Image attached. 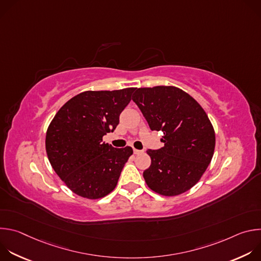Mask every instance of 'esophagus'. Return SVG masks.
Segmentation results:
<instances>
[{"instance_id": "1", "label": "esophagus", "mask_w": 261, "mask_h": 261, "mask_svg": "<svg viewBox=\"0 0 261 261\" xmlns=\"http://www.w3.org/2000/svg\"><path fill=\"white\" fill-rule=\"evenodd\" d=\"M133 152H134V154H135V155H139V154H142V151L136 150V148H134V150H133Z\"/></svg>"}]
</instances>
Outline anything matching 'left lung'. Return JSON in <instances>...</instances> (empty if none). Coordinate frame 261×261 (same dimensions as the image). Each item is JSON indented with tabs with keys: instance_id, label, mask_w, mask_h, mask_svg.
Segmentation results:
<instances>
[{
	"instance_id": "left-lung-1",
	"label": "left lung",
	"mask_w": 261,
	"mask_h": 261,
	"mask_svg": "<svg viewBox=\"0 0 261 261\" xmlns=\"http://www.w3.org/2000/svg\"><path fill=\"white\" fill-rule=\"evenodd\" d=\"M132 100L153 131H162L164 146L147 150L152 163L143 171L148 188L176 196L198 182L212 161L216 136L199 103L172 86L139 88Z\"/></svg>"
}]
</instances>
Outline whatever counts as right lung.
I'll use <instances>...</instances> for the list:
<instances>
[{"label":"right lung","mask_w":261,"mask_h":261,"mask_svg":"<svg viewBox=\"0 0 261 261\" xmlns=\"http://www.w3.org/2000/svg\"><path fill=\"white\" fill-rule=\"evenodd\" d=\"M136 88L86 91L67 101L50 122L45 137L48 160L60 178L84 198L98 199L113 191L132 147L102 141L114 132Z\"/></svg>","instance_id":"obj_1"}]
</instances>
